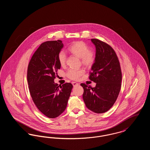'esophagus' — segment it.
Here are the masks:
<instances>
[{
	"instance_id": "obj_1",
	"label": "esophagus",
	"mask_w": 150,
	"mask_h": 150,
	"mask_svg": "<svg viewBox=\"0 0 150 150\" xmlns=\"http://www.w3.org/2000/svg\"><path fill=\"white\" fill-rule=\"evenodd\" d=\"M72 84L74 86H78L79 84L78 83H76V82H72Z\"/></svg>"
}]
</instances>
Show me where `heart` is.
Segmentation results:
<instances>
[{"mask_svg":"<svg viewBox=\"0 0 150 150\" xmlns=\"http://www.w3.org/2000/svg\"><path fill=\"white\" fill-rule=\"evenodd\" d=\"M70 52L74 55L80 58L81 64L86 67H91L93 65L96 55L92 50H89V47L86 43L82 41H78L73 43L69 48ZM58 60L62 66L66 63L67 55L64 50H60L58 53ZM85 72L83 69H69L66 73L68 78L71 80H78Z\"/></svg>","mask_w":150,"mask_h":150,"instance_id":"1","label":"heart"}]
</instances>
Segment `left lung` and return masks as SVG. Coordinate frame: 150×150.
Returning <instances> with one entry per match:
<instances>
[{"mask_svg":"<svg viewBox=\"0 0 150 150\" xmlns=\"http://www.w3.org/2000/svg\"><path fill=\"white\" fill-rule=\"evenodd\" d=\"M91 41L96 48V59L89 79L96 83L93 88L81 83L86 107L95 113H104L114 105L121 89V67L114 49L97 39Z\"/></svg>","mask_w":150,"mask_h":150,"instance_id":"1","label":"left lung"}]
</instances>
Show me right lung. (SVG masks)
<instances>
[{
    "label": "right lung",
    "instance_id": "obj_1",
    "mask_svg": "<svg viewBox=\"0 0 150 150\" xmlns=\"http://www.w3.org/2000/svg\"><path fill=\"white\" fill-rule=\"evenodd\" d=\"M60 40L42 43L29 62L27 79L29 92L38 110L50 118H55L66 109L73 86L70 83L62 86L54 80L61 67L58 53L63 48Z\"/></svg>",
    "mask_w": 150,
    "mask_h": 150
}]
</instances>
